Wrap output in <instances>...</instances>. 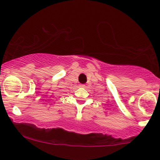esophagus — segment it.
Instances as JSON below:
<instances>
[{
    "instance_id": "obj_1",
    "label": "esophagus",
    "mask_w": 160,
    "mask_h": 160,
    "mask_svg": "<svg viewBox=\"0 0 160 160\" xmlns=\"http://www.w3.org/2000/svg\"><path fill=\"white\" fill-rule=\"evenodd\" d=\"M85 84H80V87H85Z\"/></svg>"
}]
</instances>
